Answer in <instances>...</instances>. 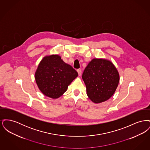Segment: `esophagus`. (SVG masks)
<instances>
[{
    "mask_svg": "<svg viewBox=\"0 0 150 150\" xmlns=\"http://www.w3.org/2000/svg\"><path fill=\"white\" fill-rule=\"evenodd\" d=\"M77 72L78 73L79 76H80L81 74V70L80 69H78L77 70Z\"/></svg>",
    "mask_w": 150,
    "mask_h": 150,
    "instance_id": "obj_1",
    "label": "esophagus"
}]
</instances>
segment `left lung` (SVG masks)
Here are the masks:
<instances>
[{"instance_id": "left-lung-1", "label": "left lung", "mask_w": 150, "mask_h": 150, "mask_svg": "<svg viewBox=\"0 0 150 150\" xmlns=\"http://www.w3.org/2000/svg\"><path fill=\"white\" fill-rule=\"evenodd\" d=\"M88 97L98 103L108 100L115 93L119 75L111 62L103 59H93L82 75Z\"/></svg>"}]
</instances>
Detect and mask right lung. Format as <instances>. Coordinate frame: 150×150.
Here are the masks:
<instances>
[{
	"label": "right lung",
	"mask_w": 150,
	"mask_h": 150,
	"mask_svg": "<svg viewBox=\"0 0 150 150\" xmlns=\"http://www.w3.org/2000/svg\"><path fill=\"white\" fill-rule=\"evenodd\" d=\"M78 75L69 64H65L58 55L45 57L35 72V80L42 93L57 98L67 91L68 86Z\"/></svg>",
	"instance_id": "1"
}]
</instances>
